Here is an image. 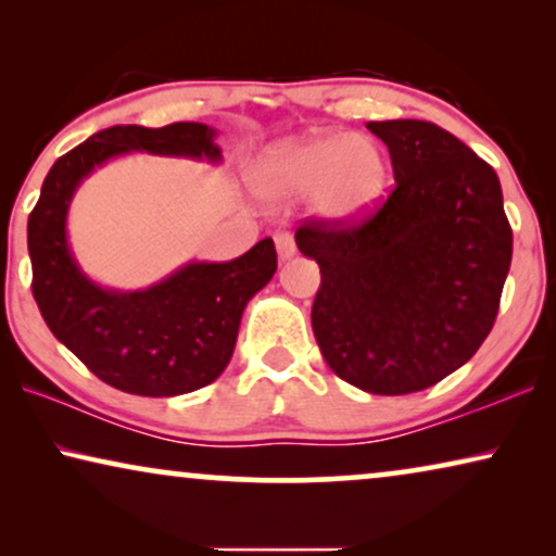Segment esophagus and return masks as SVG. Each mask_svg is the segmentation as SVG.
Segmentation results:
<instances>
[{
  "mask_svg": "<svg viewBox=\"0 0 556 556\" xmlns=\"http://www.w3.org/2000/svg\"><path fill=\"white\" fill-rule=\"evenodd\" d=\"M273 240H276V250H278V257L280 261H291L295 255V240L291 232H276L273 235Z\"/></svg>",
  "mask_w": 556,
  "mask_h": 556,
  "instance_id": "obj_1",
  "label": "esophagus"
}]
</instances>
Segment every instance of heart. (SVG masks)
Listing matches in <instances>:
<instances>
[{
  "label": "heart",
  "mask_w": 556,
  "mask_h": 556,
  "mask_svg": "<svg viewBox=\"0 0 556 556\" xmlns=\"http://www.w3.org/2000/svg\"><path fill=\"white\" fill-rule=\"evenodd\" d=\"M387 159L367 136L311 134L265 149L255 185L273 200L314 197L316 212L331 223H356L384 200Z\"/></svg>",
  "instance_id": "1"
}]
</instances>
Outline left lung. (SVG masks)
I'll return each instance as SVG.
<instances>
[{
    "instance_id": "8db88e82",
    "label": "left lung",
    "mask_w": 556,
    "mask_h": 556,
    "mask_svg": "<svg viewBox=\"0 0 556 556\" xmlns=\"http://www.w3.org/2000/svg\"><path fill=\"white\" fill-rule=\"evenodd\" d=\"M394 192L354 227L311 223L295 245L321 268L311 326L326 364L369 394H407L463 367L489 337L511 225L496 172L430 121H369Z\"/></svg>"
}]
</instances>
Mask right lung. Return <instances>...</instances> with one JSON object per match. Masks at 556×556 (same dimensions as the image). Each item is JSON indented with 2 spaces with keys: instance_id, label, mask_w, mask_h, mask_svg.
<instances>
[{
  "instance_id": "1",
  "label": "right lung",
  "mask_w": 556,
  "mask_h": 556,
  "mask_svg": "<svg viewBox=\"0 0 556 556\" xmlns=\"http://www.w3.org/2000/svg\"><path fill=\"white\" fill-rule=\"evenodd\" d=\"M217 128L111 126L60 156L27 223L33 293L45 324L105 384L141 397L207 387L232 359L242 311L278 268L270 238L227 263L189 261L139 291L96 283L67 240L73 197L96 169L126 154L223 162Z\"/></svg>"
}]
</instances>
